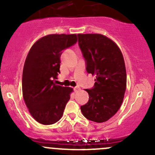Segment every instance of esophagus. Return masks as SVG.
Segmentation results:
<instances>
[{"label":"esophagus","mask_w":155,"mask_h":155,"mask_svg":"<svg viewBox=\"0 0 155 155\" xmlns=\"http://www.w3.org/2000/svg\"><path fill=\"white\" fill-rule=\"evenodd\" d=\"M79 89H80V87H79V86H76V87H73V90H74V91H79Z\"/></svg>","instance_id":"34e87169"}]
</instances>
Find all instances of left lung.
<instances>
[{
    "mask_svg": "<svg viewBox=\"0 0 155 155\" xmlns=\"http://www.w3.org/2000/svg\"><path fill=\"white\" fill-rule=\"evenodd\" d=\"M78 43L87 73L96 76L92 88L86 89L89 100L81 106L87 119L101 123L112 118L124 99L127 75L121 50L102 34H78Z\"/></svg>",
    "mask_w": 155,
    "mask_h": 155,
    "instance_id": "left-lung-1",
    "label": "left lung"
}]
</instances>
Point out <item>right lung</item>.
<instances>
[{"instance_id":"obj_1","label":"right lung","mask_w":155,"mask_h":155,"mask_svg":"<svg viewBox=\"0 0 155 155\" xmlns=\"http://www.w3.org/2000/svg\"><path fill=\"white\" fill-rule=\"evenodd\" d=\"M76 34H49L37 40L30 49L22 73V94L33 118L45 125L61 119L70 100L71 87L56 85L61 56L76 44Z\"/></svg>"}]
</instances>
